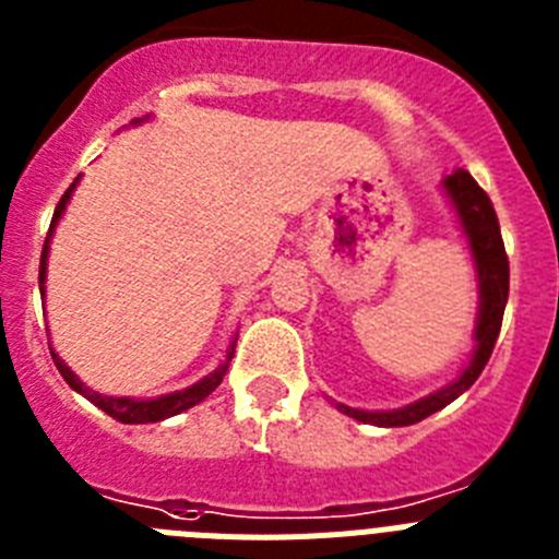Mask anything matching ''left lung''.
<instances>
[{"mask_svg": "<svg viewBox=\"0 0 559 559\" xmlns=\"http://www.w3.org/2000/svg\"><path fill=\"white\" fill-rule=\"evenodd\" d=\"M442 192H445V199L451 201L453 212H456L462 235L467 237L473 269H476L478 313L476 328H473L476 347H473L471 360L464 364L462 372L451 383L439 386L437 392L426 394V397L414 400V403H406V406L386 408V412H367V408H353L330 400L341 414H347V417L358 419V423H369V426L380 428H403L431 417V414H437L439 408H445L448 403H453L459 394H464L476 383V378L487 367V360H490L492 347H496L503 308H507V296H510V263H507V251H503L501 226H498L496 210H492L487 192L462 167L442 179Z\"/></svg>", "mask_w": 559, "mask_h": 559, "instance_id": "obj_1", "label": "left lung"}]
</instances>
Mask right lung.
Listing matches in <instances>:
<instances>
[{
	"label": "right lung",
	"instance_id": "add662e5",
	"mask_svg": "<svg viewBox=\"0 0 559 559\" xmlns=\"http://www.w3.org/2000/svg\"><path fill=\"white\" fill-rule=\"evenodd\" d=\"M145 120H147V117H142V120H133L131 126H142ZM78 181H81V176H78V179L69 185V190L63 192V199L58 201L56 215H52V224H49V231H47V240H44L41 269H38V288H41V296H47L49 240H52V235H56L58 221L63 218V212H67V204H69V199H72V192H75ZM235 344H237V335L231 338L229 349H226V355H224V360H221L218 367L212 369L210 374H204L199 383H192V386H187V389H179V392L159 394V397H147V400H142V397H114V394L95 392V389H88L86 383H83V380L78 378V374L67 367V364H63L61 355H58L56 349H49V353H52V360H56L58 372L63 374V380H67L69 386L75 389L78 394H83L86 400H92L97 408H103V412H106L108 417L117 419V423H128V426H142V423H162V419H167V417H176V414L187 412V408H192V406H199L201 400L210 397V394L221 386V380H224L226 369H229V360H231V355H235Z\"/></svg>",
	"mask_w": 559,
	"mask_h": 559
}]
</instances>
